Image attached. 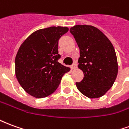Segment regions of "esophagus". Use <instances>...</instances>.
I'll use <instances>...</instances> for the list:
<instances>
[{"label": "esophagus", "mask_w": 129, "mask_h": 129, "mask_svg": "<svg viewBox=\"0 0 129 129\" xmlns=\"http://www.w3.org/2000/svg\"><path fill=\"white\" fill-rule=\"evenodd\" d=\"M76 68H77V63H76V62H74V63L71 66V68H72V69H75Z\"/></svg>", "instance_id": "1"}]
</instances>
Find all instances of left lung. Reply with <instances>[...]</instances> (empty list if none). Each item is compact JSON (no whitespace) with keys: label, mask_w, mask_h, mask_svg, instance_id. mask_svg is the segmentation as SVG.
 <instances>
[{"label":"left lung","mask_w":129,"mask_h":129,"mask_svg":"<svg viewBox=\"0 0 129 129\" xmlns=\"http://www.w3.org/2000/svg\"><path fill=\"white\" fill-rule=\"evenodd\" d=\"M70 32L79 48L78 67L84 75L76 86L88 98L102 97L112 87L117 75L113 45L100 29L92 25H75Z\"/></svg>","instance_id":"8db88e82"}]
</instances>
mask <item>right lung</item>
Returning a JSON list of instances; mask_svg holds the SVG:
<instances>
[{
  "instance_id": "obj_1",
  "label": "right lung",
  "mask_w": 129,
  "mask_h": 129,
  "mask_svg": "<svg viewBox=\"0 0 129 129\" xmlns=\"http://www.w3.org/2000/svg\"><path fill=\"white\" fill-rule=\"evenodd\" d=\"M67 27H50L33 32L19 48L15 59L18 81L25 92L36 98L52 94L70 68L59 63V39Z\"/></svg>"
}]
</instances>
